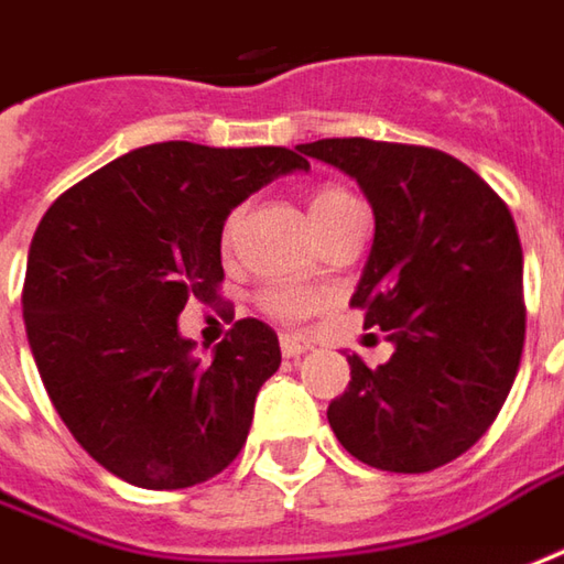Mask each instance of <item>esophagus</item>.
<instances>
[{"label": "esophagus", "instance_id": "esophagus-1", "mask_svg": "<svg viewBox=\"0 0 564 564\" xmlns=\"http://www.w3.org/2000/svg\"><path fill=\"white\" fill-rule=\"evenodd\" d=\"M306 350H312V337H306V334H281L283 356H303Z\"/></svg>", "mask_w": 564, "mask_h": 564}]
</instances>
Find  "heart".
I'll return each instance as SVG.
<instances>
[{
	"label": "heart",
	"instance_id": "obj_1",
	"mask_svg": "<svg viewBox=\"0 0 564 564\" xmlns=\"http://www.w3.org/2000/svg\"><path fill=\"white\" fill-rule=\"evenodd\" d=\"M350 205H359L354 195L340 185H325L312 195L308 202V214H312V224H322L328 220L330 214L337 210L350 208ZM239 224H242V214L236 210L230 214L227 227H224V249H234L236 234H239ZM325 306V296L312 286H293V283H283V286H271L261 293V308L274 318H283V322H296V318H306L315 308Z\"/></svg>",
	"mask_w": 564,
	"mask_h": 564
}]
</instances>
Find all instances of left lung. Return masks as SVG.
<instances>
[{"mask_svg": "<svg viewBox=\"0 0 564 564\" xmlns=\"http://www.w3.org/2000/svg\"><path fill=\"white\" fill-rule=\"evenodd\" d=\"M359 183L376 236L350 306L394 354L328 404L337 442L391 474H426L474 448L524 350L521 239L502 198L452 154L369 138L300 144Z\"/></svg>", "mask_w": 564, "mask_h": 564, "instance_id": "1", "label": "left lung"}]
</instances>
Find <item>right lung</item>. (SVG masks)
Instances as JSON below:
<instances>
[{"mask_svg": "<svg viewBox=\"0 0 564 564\" xmlns=\"http://www.w3.org/2000/svg\"><path fill=\"white\" fill-rule=\"evenodd\" d=\"M308 170L290 148L163 141L72 185L28 252L24 328L46 394L100 467L141 489L220 474L281 366L278 334L242 318L202 362L180 334L188 300H217L227 214Z\"/></svg>", "mask_w": 564, "mask_h": 564, "instance_id": "right-lung-1", "label": "right lung"}]
</instances>
